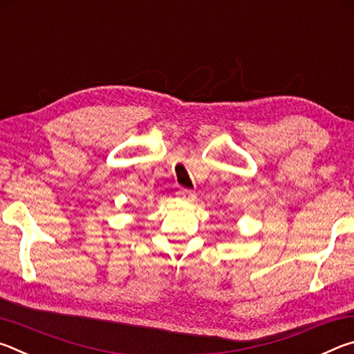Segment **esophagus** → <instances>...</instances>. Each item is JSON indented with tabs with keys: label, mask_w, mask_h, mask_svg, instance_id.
<instances>
[{
	"label": "esophagus",
	"mask_w": 354,
	"mask_h": 354,
	"mask_svg": "<svg viewBox=\"0 0 354 354\" xmlns=\"http://www.w3.org/2000/svg\"><path fill=\"white\" fill-rule=\"evenodd\" d=\"M179 196H181V200H184V201H194V200H195V194H194V192L187 190V189L179 190Z\"/></svg>",
	"instance_id": "1"
}]
</instances>
